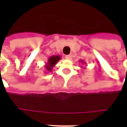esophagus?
Here are the masks:
<instances>
[{"label":"esophagus","instance_id":"34e87169","mask_svg":"<svg viewBox=\"0 0 127 127\" xmlns=\"http://www.w3.org/2000/svg\"><path fill=\"white\" fill-rule=\"evenodd\" d=\"M71 58H72V56L71 54L65 56V58H66V59H67V60H71Z\"/></svg>","mask_w":127,"mask_h":127}]
</instances>
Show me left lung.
<instances>
[{
  "label": "left lung",
  "mask_w": 127,
  "mask_h": 127,
  "mask_svg": "<svg viewBox=\"0 0 127 127\" xmlns=\"http://www.w3.org/2000/svg\"><path fill=\"white\" fill-rule=\"evenodd\" d=\"M80 63H82V64H85V63H84V61H80Z\"/></svg>",
  "instance_id": "left-lung-1"
}]
</instances>
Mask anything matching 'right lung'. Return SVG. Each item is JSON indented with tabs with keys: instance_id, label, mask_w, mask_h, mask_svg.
<instances>
[{
	"instance_id": "1",
	"label": "right lung",
	"mask_w": 127,
	"mask_h": 127,
	"mask_svg": "<svg viewBox=\"0 0 127 127\" xmlns=\"http://www.w3.org/2000/svg\"><path fill=\"white\" fill-rule=\"evenodd\" d=\"M61 59V56L59 55H54L50 56V58H48L47 63L45 65V68L46 69V71L50 72L52 71L53 67L55 66L56 64Z\"/></svg>"
}]
</instances>
